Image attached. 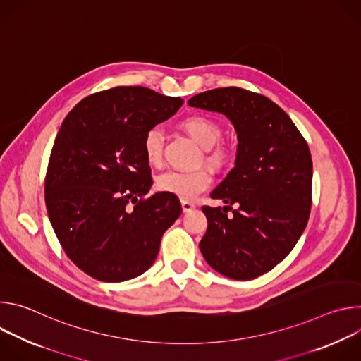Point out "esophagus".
I'll return each mask as SVG.
<instances>
[{"label": "esophagus", "mask_w": 361, "mask_h": 361, "mask_svg": "<svg viewBox=\"0 0 361 361\" xmlns=\"http://www.w3.org/2000/svg\"><path fill=\"white\" fill-rule=\"evenodd\" d=\"M181 207H183V212L184 213H188V212H191V210H194L195 209V204L192 202V201H188V200H181Z\"/></svg>", "instance_id": "34e87169"}]
</instances>
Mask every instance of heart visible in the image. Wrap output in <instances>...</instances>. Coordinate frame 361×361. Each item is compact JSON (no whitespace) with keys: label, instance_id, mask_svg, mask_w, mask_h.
Returning a JSON list of instances; mask_svg holds the SVG:
<instances>
[{"label":"heart","instance_id":"b5f03b06","mask_svg":"<svg viewBox=\"0 0 361 361\" xmlns=\"http://www.w3.org/2000/svg\"><path fill=\"white\" fill-rule=\"evenodd\" d=\"M181 128L202 148L209 149L205 156L212 164L221 166L227 160V148L217 145L212 149L221 138L220 126L205 116H190L181 121ZM164 133L159 126L148 128L144 134L142 148L149 164L157 166L163 159ZM212 184V176L205 170L195 171H167L157 178V188L160 191L176 194L181 198H192L200 191L205 190Z\"/></svg>","mask_w":361,"mask_h":361}]
</instances>
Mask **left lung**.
Here are the masks:
<instances>
[{
    "label": "left lung",
    "instance_id": "left-lung-1",
    "mask_svg": "<svg viewBox=\"0 0 361 361\" xmlns=\"http://www.w3.org/2000/svg\"><path fill=\"white\" fill-rule=\"evenodd\" d=\"M188 106L226 116L238 140L234 169L210 194L226 205L201 209L209 223L201 254L228 279H255L286 259L307 226L310 149L291 118L264 95L226 87L194 95ZM233 203L238 209L227 216Z\"/></svg>",
    "mask_w": 361,
    "mask_h": 361
}]
</instances>
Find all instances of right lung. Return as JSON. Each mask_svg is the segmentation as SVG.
<instances>
[{"instance_id":"1","label":"right lung","mask_w":361,"mask_h":361,"mask_svg":"<svg viewBox=\"0 0 361 361\" xmlns=\"http://www.w3.org/2000/svg\"><path fill=\"white\" fill-rule=\"evenodd\" d=\"M183 102L116 87L88 95L63 121L47 170V212L70 260L92 279L120 283L147 271L180 217L177 195L142 198L152 184L142 140Z\"/></svg>"}]
</instances>
